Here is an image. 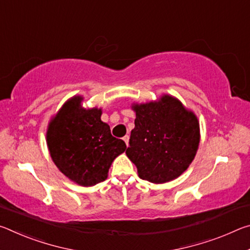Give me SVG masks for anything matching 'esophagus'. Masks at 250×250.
Returning a JSON list of instances; mask_svg holds the SVG:
<instances>
[{
    "instance_id": "1",
    "label": "esophagus",
    "mask_w": 250,
    "mask_h": 250,
    "mask_svg": "<svg viewBox=\"0 0 250 250\" xmlns=\"http://www.w3.org/2000/svg\"><path fill=\"white\" fill-rule=\"evenodd\" d=\"M129 139H130V137H129V135H128V134H126V135H125V137H124V141L125 142V145H126V146H129Z\"/></svg>"
}]
</instances>
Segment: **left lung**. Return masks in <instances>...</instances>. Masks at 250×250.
Segmentation results:
<instances>
[{
    "label": "left lung",
    "instance_id": "obj_1",
    "mask_svg": "<svg viewBox=\"0 0 250 250\" xmlns=\"http://www.w3.org/2000/svg\"><path fill=\"white\" fill-rule=\"evenodd\" d=\"M137 118L125 153L139 176L152 183L179 177L196 154L200 125L179 100L163 96L159 103L134 104Z\"/></svg>",
    "mask_w": 250,
    "mask_h": 250
}]
</instances>
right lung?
<instances>
[{"mask_svg": "<svg viewBox=\"0 0 250 250\" xmlns=\"http://www.w3.org/2000/svg\"><path fill=\"white\" fill-rule=\"evenodd\" d=\"M80 103V97L71 98L50 121L47 145L62 174L79 185L91 186L107 179L112 161L126 146L101 121L100 109H83Z\"/></svg>", "mask_w": 250, "mask_h": 250, "instance_id": "obj_1", "label": "right lung"}]
</instances>
